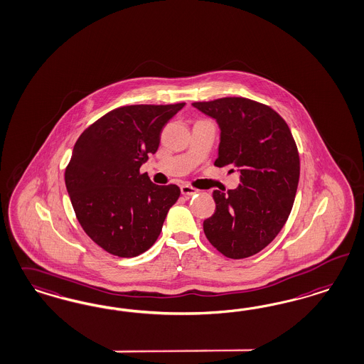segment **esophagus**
Here are the masks:
<instances>
[{
  "instance_id": "obj_1",
  "label": "esophagus",
  "mask_w": 364,
  "mask_h": 364,
  "mask_svg": "<svg viewBox=\"0 0 364 364\" xmlns=\"http://www.w3.org/2000/svg\"><path fill=\"white\" fill-rule=\"evenodd\" d=\"M180 189H181V193H183L184 196H192V195H195V193H198V192H199L198 189L193 188V187H191V186H187V184L181 186Z\"/></svg>"
}]
</instances>
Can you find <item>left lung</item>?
I'll return each instance as SVG.
<instances>
[{
	"label": "left lung",
	"mask_w": 364,
	"mask_h": 364,
	"mask_svg": "<svg viewBox=\"0 0 364 364\" xmlns=\"http://www.w3.org/2000/svg\"><path fill=\"white\" fill-rule=\"evenodd\" d=\"M192 106L220 129L215 165H232L240 173L238 188L213 191L216 208L203 223L204 234L227 258H247L288 220L300 178L294 138L279 114L255 100L230 97Z\"/></svg>",
	"instance_id": "8db88e82"
}]
</instances>
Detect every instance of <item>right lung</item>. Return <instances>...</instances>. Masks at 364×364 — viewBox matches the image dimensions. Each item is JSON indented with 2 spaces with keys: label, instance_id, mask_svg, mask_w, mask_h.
Wrapping results in <instances>:
<instances>
[{
  "label": "right lung",
  "instance_id": "obj_1",
  "mask_svg": "<svg viewBox=\"0 0 364 364\" xmlns=\"http://www.w3.org/2000/svg\"><path fill=\"white\" fill-rule=\"evenodd\" d=\"M184 105L118 107L77 138L65 187L80 226L103 250L132 258L159 238L180 188L153 184L139 168L157 151L164 126Z\"/></svg>",
  "mask_w": 364,
  "mask_h": 364
}]
</instances>
